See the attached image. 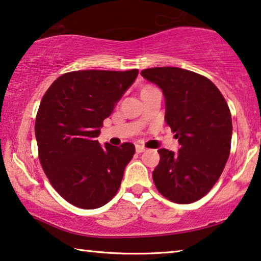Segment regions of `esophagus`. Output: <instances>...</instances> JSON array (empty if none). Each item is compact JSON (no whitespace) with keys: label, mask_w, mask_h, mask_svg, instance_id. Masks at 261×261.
I'll return each instance as SVG.
<instances>
[{"label":"esophagus","mask_w":261,"mask_h":261,"mask_svg":"<svg viewBox=\"0 0 261 261\" xmlns=\"http://www.w3.org/2000/svg\"><path fill=\"white\" fill-rule=\"evenodd\" d=\"M145 151V147H144L143 145H136V152L137 153H142Z\"/></svg>","instance_id":"obj_1"}]
</instances>
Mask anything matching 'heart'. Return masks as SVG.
Listing matches in <instances>:
<instances>
[{
    "label": "heart",
    "mask_w": 261,
    "mask_h": 261,
    "mask_svg": "<svg viewBox=\"0 0 261 261\" xmlns=\"http://www.w3.org/2000/svg\"><path fill=\"white\" fill-rule=\"evenodd\" d=\"M151 89H153V88L152 87H149V85H145V87H144L142 90H141V95H142V93H144V92L151 90Z\"/></svg>",
    "instance_id": "1"
}]
</instances>
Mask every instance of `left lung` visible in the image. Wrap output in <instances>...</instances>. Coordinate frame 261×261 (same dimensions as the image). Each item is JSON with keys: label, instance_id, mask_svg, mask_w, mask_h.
<instances>
[{"label": "left lung", "instance_id": "obj_1", "mask_svg": "<svg viewBox=\"0 0 261 261\" xmlns=\"http://www.w3.org/2000/svg\"><path fill=\"white\" fill-rule=\"evenodd\" d=\"M141 75L162 89L165 122L180 145L177 152L158 150L155 188L173 203L199 200L219 179L230 155L232 118L226 100L211 81L190 70L150 68Z\"/></svg>", "mask_w": 261, "mask_h": 261}]
</instances>
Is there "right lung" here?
<instances>
[{"instance_id":"obj_1","label":"right lung","mask_w":261,"mask_h":261,"mask_svg":"<svg viewBox=\"0 0 261 261\" xmlns=\"http://www.w3.org/2000/svg\"><path fill=\"white\" fill-rule=\"evenodd\" d=\"M138 76V70H82L50 85L38 108L35 136L44 173L70 204L98 208L117 193L135 145L97 141L103 120Z\"/></svg>"}]
</instances>
